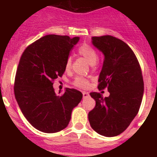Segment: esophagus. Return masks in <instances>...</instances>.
I'll return each instance as SVG.
<instances>
[{"label":"esophagus","instance_id":"esophagus-1","mask_svg":"<svg viewBox=\"0 0 157 157\" xmlns=\"http://www.w3.org/2000/svg\"><path fill=\"white\" fill-rule=\"evenodd\" d=\"M82 94H83V98H87V97H89V93H88V92L83 91V92H82Z\"/></svg>","mask_w":157,"mask_h":157}]
</instances>
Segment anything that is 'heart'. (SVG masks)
Segmentation results:
<instances>
[{
    "mask_svg": "<svg viewBox=\"0 0 157 157\" xmlns=\"http://www.w3.org/2000/svg\"><path fill=\"white\" fill-rule=\"evenodd\" d=\"M78 53L81 56L83 57L84 59H86L90 65L95 64V63L97 62V59H98L97 51L94 48H93L88 44H84V45H81V47L78 49ZM71 63H72V59H71V57L69 56L67 59L66 63H65V69L67 71L71 69ZM74 84L80 88H86L88 86L89 82L86 78L81 77V76H77L74 81Z\"/></svg>",
    "mask_w": 157,
    "mask_h": 157,
    "instance_id": "heart-1",
    "label": "heart"
}]
</instances>
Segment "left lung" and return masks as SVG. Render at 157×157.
Here are the masks:
<instances>
[{
	"label": "left lung",
	"instance_id": "8db88e82",
	"mask_svg": "<svg viewBox=\"0 0 157 157\" xmlns=\"http://www.w3.org/2000/svg\"><path fill=\"white\" fill-rule=\"evenodd\" d=\"M92 44L104 55L98 88L107 87L110 95L103 98L100 93L90 94L96 105L89 112V121L98 134L117 136L139 112L144 90L141 68L133 50L118 38L93 36Z\"/></svg>",
	"mask_w": 157,
	"mask_h": 157
}]
</instances>
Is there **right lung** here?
Wrapping results in <instances>:
<instances>
[{
    "instance_id": "right-lung-1",
    "label": "right lung",
    "mask_w": 157,
    "mask_h": 157,
    "mask_svg": "<svg viewBox=\"0 0 157 157\" xmlns=\"http://www.w3.org/2000/svg\"><path fill=\"white\" fill-rule=\"evenodd\" d=\"M80 37L47 35L27 47L14 81V95L21 112L35 129L52 134L65 129L83 94L67 88L55 94L53 81L61 77L70 51ZM60 93V91H59Z\"/></svg>"
}]
</instances>
